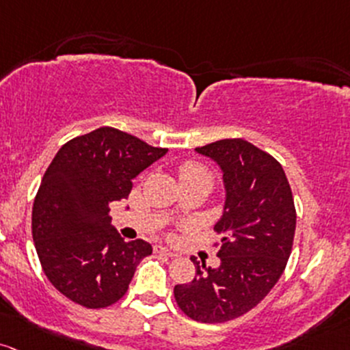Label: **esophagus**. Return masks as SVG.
Wrapping results in <instances>:
<instances>
[{"mask_svg":"<svg viewBox=\"0 0 350 350\" xmlns=\"http://www.w3.org/2000/svg\"><path fill=\"white\" fill-rule=\"evenodd\" d=\"M154 251L157 252V254H164V256H169V257L178 256L174 251H171V249H167V247H163V245H156Z\"/></svg>","mask_w":350,"mask_h":350,"instance_id":"obj_1","label":"esophagus"}]
</instances>
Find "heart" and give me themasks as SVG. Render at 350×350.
Instances as JSON below:
<instances>
[{"label":"heart","mask_w":350,"mask_h":350,"mask_svg":"<svg viewBox=\"0 0 350 350\" xmlns=\"http://www.w3.org/2000/svg\"><path fill=\"white\" fill-rule=\"evenodd\" d=\"M193 178H209L213 179L211 176V171L206 166L199 163H184L181 167H179V179L181 181H186V179H193Z\"/></svg>","instance_id":"b5f03b06"}]
</instances>
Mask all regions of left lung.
I'll list each match as a JSON object with an SVG mask.
<instances>
[{
    "label": "left lung",
    "mask_w": 350,
    "mask_h": 350,
    "mask_svg": "<svg viewBox=\"0 0 350 350\" xmlns=\"http://www.w3.org/2000/svg\"><path fill=\"white\" fill-rule=\"evenodd\" d=\"M224 172V214L214 226L221 236L219 267L196 257V278L174 287L187 317L219 324L259 304L279 281L293 251L295 206L286 172L275 157L234 137L196 148Z\"/></svg>",
    "instance_id": "obj_1"
}]
</instances>
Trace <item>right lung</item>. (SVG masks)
<instances>
[{
	"mask_svg": "<svg viewBox=\"0 0 350 350\" xmlns=\"http://www.w3.org/2000/svg\"><path fill=\"white\" fill-rule=\"evenodd\" d=\"M166 152L109 126L61 146L34 198L31 226L46 278L69 301L88 309L113 306L151 256L149 243L119 236L109 211Z\"/></svg>",
	"mask_w": 350,
	"mask_h": 350,
	"instance_id": "1",
	"label": "right lung"
}]
</instances>
